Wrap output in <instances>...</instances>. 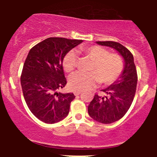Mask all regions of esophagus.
I'll return each instance as SVG.
<instances>
[{
    "instance_id": "34e87169",
    "label": "esophagus",
    "mask_w": 157,
    "mask_h": 157,
    "mask_svg": "<svg viewBox=\"0 0 157 157\" xmlns=\"http://www.w3.org/2000/svg\"><path fill=\"white\" fill-rule=\"evenodd\" d=\"M74 94L75 95V96H79V95L81 94V92H80V91H74Z\"/></svg>"
}]
</instances>
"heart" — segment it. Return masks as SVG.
Segmentation results:
<instances>
[{"instance_id":"obj_1","label":"heart","mask_w":157,"mask_h":157,"mask_svg":"<svg viewBox=\"0 0 157 157\" xmlns=\"http://www.w3.org/2000/svg\"><path fill=\"white\" fill-rule=\"evenodd\" d=\"M79 52L93 61L90 73L79 72L69 79V86L74 91H86L94 88L99 82L104 85L114 83L122 73L124 63L118 53H109V51L99 45L80 47ZM77 54L69 51L63 58L64 71L71 73L76 68Z\"/></svg>"}]
</instances>
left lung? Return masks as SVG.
Masks as SVG:
<instances>
[{"label":"left lung","mask_w":157,"mask_h":157,"mask_svg":"<svg viewBox=\"0 0 157 157\" xmlns=\"http://www.w3.org/2000/svg\"><path fill=\"white\" fill-rule=\"evenodd\" d=\"M96 43L115 49L124 61V70L119 78L108 88L102 90L106 96L95 94L88 106V113L93 119L102 124H111L125 115L134 100L137 83V70L133 55L121 44L112 41Z\"/></svg>","instance_id":"obj_1"}]
</instances>
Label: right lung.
Masks as SVG:
<instances>
[{
	"mask_svg": "<svg viewBox=\"0 0 157 157\" xmlns=\"http://www.w3.org/2000/svg\"><path fill=\"white\" fill-rule=\"evenodd\" d=\"M82 42L51 37L30 49L20 81L28 108L40 121L54 124L68 115L75 96L58 92L67 84L62 61L64 55Z\"/></svg>",
	"mask_w": 157,
	"mask_h": 157,
	"instance_id": "right-lung-1",
	"label": "right lung"
}]
</instances>
